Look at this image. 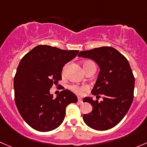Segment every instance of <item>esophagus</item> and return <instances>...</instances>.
Masks as SVG:
<instances>
[{
	"label": "esophagus",
	"instance_id": "34e87169",
	"mask_svg": "<svg viewBox=\"0 0 147 147\" xmlns=\"http://www.w3.org/2000/svg\"><path fill=\"white\" fill-rule=\"evenodd\" d=\"M78 102H79V103H82L83 102V100L81 97H78Z\"/></svg>",
	"mask_w": 147,
	"mask_h": 147
}]
</instances>
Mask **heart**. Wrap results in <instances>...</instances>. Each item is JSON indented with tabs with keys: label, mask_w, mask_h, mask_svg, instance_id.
<instances>
[{
	"label": "heart",
	"mask_w": 147,
	"mask_h": 147,
	"mask_svg": "<svg viewBox=\"0 0 147 147\" xmlns=\"http://www.w3.org/2000/svg\"><path fill=\"white\" fill-rule=\"evenodd\" d=\"M90 62H91V61H88V62L85 63L84 64H86V63H88ZM65 69H66V66H65L64 69H63V71L65 70ZM71 89L73 91L75 92V93H78V94H81V93H82L84 91H86V90H87L88 89V86H76V85H74V86H71Z\"/></svg>",
	"instance_id": "b5f03b06"
}]
</instances>
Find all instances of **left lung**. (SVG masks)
<instances>
[{"mask_svg": "<svg viewBox=\"0 0 147 147\" xmlns=\"http://www.w3.org/2000/svg\"><path fill=\"white\" fill-rule=\"evenodd\" d=\"M78 57L93 60L100 67L98 78L91 93L97 99L86 97L84 100L91 104V113L83 119L90 128L107 130L114 127L125 117L134 98V77L127 59L117 49L102 47L81 51Z\"/></svg>", "mask_w": 147, "mask_h": 147, "instance_id": "left-lung-1", "label": "left lung"}]
</instances>
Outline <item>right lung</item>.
Wrapping results in <instances>:
<instances>
[{"label": "right lung", "mask_w": 147, "mask_h": 147, "mask_svg": "<svg viewBox=\"0 0 147 147\" xmlns=\"http://www.w3.org/2000/svg\"><path fill=\"white\" fill-rule=\"evenodd\" d=\"M78 50H63L38 45L20 61L14 77L15 101L20 114L34 129L49 131L63 122L66 107L78 101L69 90L53 98L49 90L61 79L63 66L75 58Z\"/></svg>", "instance_id": "1"}]
</instances>
